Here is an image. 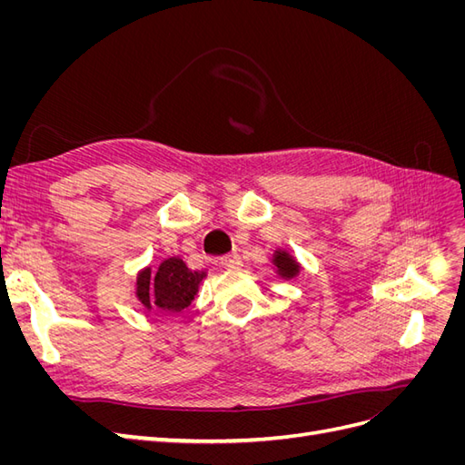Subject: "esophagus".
Listing matches in <instances>:
<instances>
[{"mask_svg": "<svg viewBox=\"0 0 465 465\" xmlns=\"http://www.w3.org/2000/svg\"><path fill=\"white\" fill-rule=\"evenodd\" d=\"M221 265L227 267V270H238L242 265V258L238 254H227L221 258Z\"/></svg>", "mask_w": 465, "mask_h": 465, "instance_id": "obj_1", "label": "esophagus"}]
</instances>
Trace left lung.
I'll return each mask as SVG.
<instances>
[{
  "label": "left lung",
  "mask_w": 465,
  "mask_h": 465,
  "mask_svg": "<svg viewBox=\"0 0 465 465\" xmlns=\"http://www.w3.org/2000/svg\"><path fill=\"white\" fill-rule=\"evenodd\" d=\"M273 263L277 265V272H279L281 277H289V279H291V277L297 275L299 270H301L299 263L294 262V260L287 254V252H277Z\"/></svg>",
  "instance_id": "8db88e82"
}]
</instances>
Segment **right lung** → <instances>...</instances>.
<instances>
[{
	"mask_svg": "<svg viewBox=\"0 0 465 465\" xmlns=\"http://www.w3.org/2000/svg\"><path fill=\"white\" fill-rule=\"evenodd\" d=\"M203 272H193L180 258L164 260L157 273L143 270L137 277V299L147 308L153 304L166 312H182L198 292Z\"/></svg>",
	"mask_w": 465,
	"mask_h": 465,
	"instance_id": "1",
	"label": "right lung"
}]
</instances>
